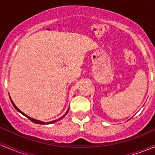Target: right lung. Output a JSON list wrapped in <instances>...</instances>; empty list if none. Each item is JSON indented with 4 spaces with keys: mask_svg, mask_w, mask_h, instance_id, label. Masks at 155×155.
<instances>
[{
    "mask_svg": "<svg viewBox=\"0 0 155 155\" xmlns=\"http://www.w3.org/2000/svg\"><path fill=\"white\" fill-rule=\"evenodd\" d=\"M11 101H12V105H13V106H14V107H15V109H16V110H18V112H20V113H21V114H23V115H25V117H27V118H28V119H29V120H31V121L34 122V123H35V124H52V123H54V122L57 121V120H60V119H61V118H63V117L64 116V115H66V114H67V113H68V110H69V109H68V111H67V112H66V113H65V114H64V115H63V116H62V118H60L57 119V120H53V121H51V122H47V123H44V122H42V121H40V120H35V119H34V118H30V117H29V116H28V115H25V114H24V113H23V112H21V111H20V110H19V109H18V107H16V106H15V104H14V103H13V101H12V100H11Z\"/></svg>",
    "mask_w": 155,
    "mask_h": 155,
    "instance_id": "1",
    "label": "right lung"
}]
</instances>
